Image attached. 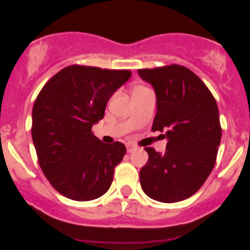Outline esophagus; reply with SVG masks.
Masks as SVG:
<instances>
[{
  "label": "esophagus",
  "mask_w": 250,
  "mask_h": 250,
  "mask_svg": "<svg viewBox=\"0 0 250 250\" xmlns=\"http://www.w3.org/2000/svg\"><path fill=\"white\" fill-rule=\"evenodd\" d=\"M134 150H137V147H135L134 145H132V144H127V151H128V152H133Z\"/></svg>",
  "instance_id": "34e87169"
}]
</instances>
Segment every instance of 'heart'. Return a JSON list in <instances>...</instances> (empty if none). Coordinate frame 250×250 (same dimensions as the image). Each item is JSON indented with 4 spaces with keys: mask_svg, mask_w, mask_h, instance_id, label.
<instances>
[{
    "mask_svg": "<svg viewBox=\"0 0 250 250\" xmlns=\"http://www.w3.org/2000/svg\"><path fill=\"white\" fill-rule=\"evenodd\" d=\"M138 88H145V87H138Z\"/></svg>",
    "mask_w": 250,
    "mask_h": 250,
    "instance_id": "obj_1",
    "label": "heart"
}]
</instances>
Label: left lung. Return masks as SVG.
<instances>
[{
  "label": "left lung",
  "instance_id": "left-lung-1",
  "mask_svg": "<svg viewBox=\"0 0 250 250\" xmlns=\"http://www.w3.org/2000/svg\"><path fill=\"white\" fill-rule=\"evenodd\" d=\"M157 98L152 132H163L167 151L145 147L148 161L140 169L144 192L174 203L195 195L213 170L221 140L215 98L195 72L178 64L139 69Z\"/></svg>",
  "mask_w": 250,
  "mask_h": 250
}]
</instances>
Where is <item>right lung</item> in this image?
I'll return each instance as SVG.
<instances>
[{"label": "right lung", "instance_id": "1", "mask_svg": "<svg viewBox=\"0 0 250 250\" xmlns=\"http://www.w3.org/2000/svg\"><path fill=\"white\" fill-rule=\"evenodd\" d=\"M130 75L129 70L70 65L37 95L31 125L37 160L50 185L65 197L92 201L110 188L125 146L120 141L104 144L92 127Z\"/></svg>", "mask_w": 250, "mask_h": 250}]
</instances>
